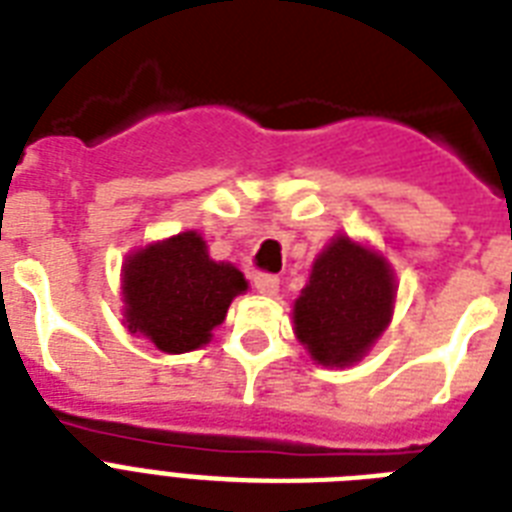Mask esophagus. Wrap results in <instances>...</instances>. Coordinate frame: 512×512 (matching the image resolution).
<instances>
[{"label":"esophagus","instance_id":"34e87169","mask_svg":"<svg viewBox=\"0 0 512 512\" xmlns=\"http://www.w3.org/2000/svg\"><path fill=\"white\" fill-rule=\"evenodd\" d=\"M255 289L265 297H276L279 295V279H276V276H271V273H257Z\"/></svg>","mask_w":512,"mask_h":512}]
</instances>
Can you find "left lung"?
I'll return each mask as SVG.
<instances>
[{"label": "left lung", "instance_id": "left-lung-1", "mask_svg": "<svg viewBox=\"0 0 512 512\" xmlns=\"http://www.w3.org/2000/svg\"><path fill=\"white\" fill-rule=\"evenodd\" d=\"M396 292V271L385 255L337 233L313 260L292 308L297 342L316 364L353 366L388 329Z\"/></svg>", "mask_w": 512, "mask_h": 512}]
</instances>
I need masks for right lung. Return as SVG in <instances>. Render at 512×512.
Segmentation results:
<instances>
[{
	"label": "right lung",
	"mask_w": 512,
	"mask_h": 512,
	"mask_svg": "<svg viewBox=\"0 0 512 512\" xmlns=\"http://www.w3.org/2000/svg\"><path fill=\"white\" fill-rule=\"evenodd\" d=\"M247 289L236 265L209 257L199 231H180L124 257L122 324L162 353H188L212 340L233 297Z\"/></svg>",
	"instance_id": "add662e5"
}]
</instances>
